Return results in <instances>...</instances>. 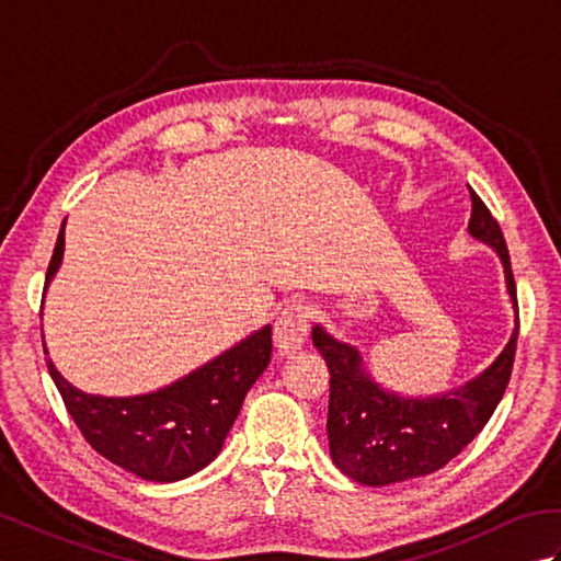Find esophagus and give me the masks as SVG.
Returning <instances> with one entry per match:
<instances>
[{
	"mask_svg": "<svg viewBox=\"0 0 561 561\" xmlns=\"http://www.w3.org/2000/svg\"><path fill=\"white\" fill-rule=\"evenodd\" d=\"M308 320H311V308L304 301H291L289 306H284L277 323H274V344H277L279 352L291 354L301 350L308 335Z\"/></svg>",
	"mask_w": 561,
	"mask_h": 561,
	"instance_id": "1",
	"label": "esophagus"
}]
</instances>
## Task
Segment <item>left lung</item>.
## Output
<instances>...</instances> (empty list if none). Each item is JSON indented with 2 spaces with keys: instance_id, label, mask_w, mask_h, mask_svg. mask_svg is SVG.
<instances>
[{
  "instance_id": "1",
  "label": "left lung",
  "mask_w": 561,
  "mask_h": 561,
  "mask_svg": "<svg viewBox=\"0 0 561 561\" xmlns=\"http://www.w3.org/2000/svg\"><path fill=\"white\" fill-rule=\"evenodd\" d=\"M470 233L490 243L502 257L506 287L518 313L516 279L502 226L474 190H470ZM516 323L520 325L518 316ZM518 325L506 350L480 378L428 400H404L380 390L364 376L354 347L316 328L313 344L330 368L328 438L337 468L354 482L380 486L424 478L448 465L482 432L504 398L516 359Z\"/></svg>"
}]
</instances>
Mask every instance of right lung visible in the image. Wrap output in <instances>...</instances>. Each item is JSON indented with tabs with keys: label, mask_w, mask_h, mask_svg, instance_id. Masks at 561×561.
<instances>
[{
	"label": "right lung",
	"mask_w": 561,
	"mask_h": 561,
	"mask_svg": "<svg viewBox=\"0 0 561 561\" xmlns=\"http://www.w3.org/2000/svg\"><path fill=\"white\" fill-rule=\"evenodd\" d=\"M65 224L59 229L45 287L62 262ZM45 350V347H43ZM272 356V328H262L197 371L149 396H87L59 376L55 386L87 444L127 472L151 482H175L209 465L241 404Z\"/></svg>",
	"instance_id": "1"
}]
</instances>
